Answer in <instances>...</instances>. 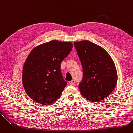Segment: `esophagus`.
Segmentation results:
<instances>
[{
    "instance_id": "obj_1",
    "label": "esophagus",
    "mask_w": 133,
    "mask_h": 133,
    "mask_svg": "<svg viewBox=\"0 0 133 133\" xmlns=\"http://www.w3.org/2000/svg\"><path fill=\"white\" fill-rule=\"evenodd\" d=\"M69 84L71 85H74L75 84V80H72L69 82Z\"/></svg>"
}]
</instances>
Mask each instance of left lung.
I'll return each mask as SVG.
<instances>
[{"label": "left lung", "instance_id": "8db88e82", "mask_svg": "<svg viewBox=\"0 0 133 133\" xmlns=\"http://www.w3.org/2000/svg\"><path fill=\"white\" fill-rule=\"evenodd\" d=\"M74 44L83 69L80 92L89 101L100 102L116 86L117 73L114 62L103 48L91 41H74Z\"/></svg>", "mask_w": 133, "mask_h": 133}]
</instances>
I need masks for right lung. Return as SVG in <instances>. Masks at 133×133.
<instances>
[{"label":"right lung","instance_id":"obj_1","mask_svg":"<svg viewBox=\"0 0 133 133\" xmlns=\"http://www.w3.org/2000/svg\"><path fill=\"white\" fill-rule=\"evenodd\" d=\"M72 48L71 42L53 40L31 51L24 64L22 82L31 99L42 105H50L59 98L67 85L61 63Z\"/></svg>","mask_w":133,"mask_h":133}]
</instances>
